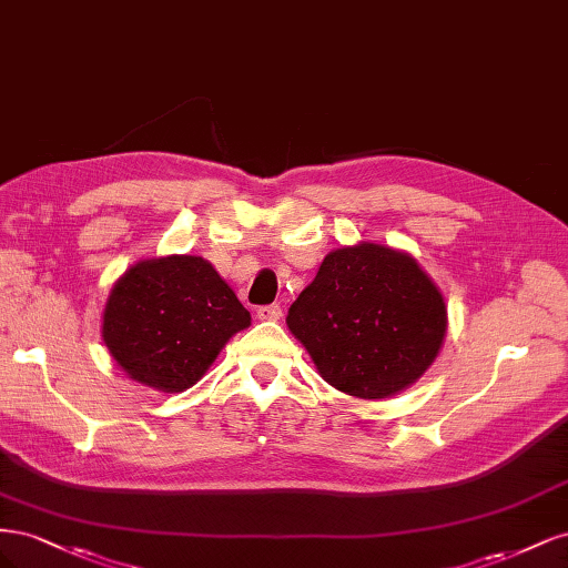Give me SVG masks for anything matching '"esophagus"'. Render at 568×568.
Here are the masks:
<instances>
[{
    "mask_svg": "<svg viewBox=\"0 0 568 568\" xmlns=\"http://www.w3.org/2000/svg\"><path fill=\"white\" fill-rule=\"evenodd\" d=\"M255 315H257V320H263V322H277V320H282V305L280 303L261 305L255 311Z\"/></svg>",
    "mask_w": 568,
    "mask_h": 568,
    "instance_id": "obj_1",
    "label": "esophagus"
}]
</instances>
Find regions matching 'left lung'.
<instances>
[{"label": "left lung", "mask_w": 568, "mask_h": 568, "mask_svg": "<svg viewBox=\"0 0 568 568\" xmlns=\"http://www.w3.org/2000/svg\"><path fill=\"white\" fill-rule=\"evenodd\" d=\"M286 324L324 382L379 400L415 384L434 363L448 311L415 257L357 244L324 257Z\"/></svg>", "instance_id": "1"}]
</instances>
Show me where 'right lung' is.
<instances>
[{"mask_svg":"<svg viewBox=\"0 0 568 568\" xmlns=\"http://www.w3.org/2000/svg\"><path fill=\"white\" fill-rule=\"evenodd\" d=\"M248 324V311L209 261L168 255L132 265L115 282L101 334L132 379L180 393Z\"/></svg>","mask_w":568,"mask_h":568,"instance_id":"right-lung-1","label":"right lung"}]
</instances>
